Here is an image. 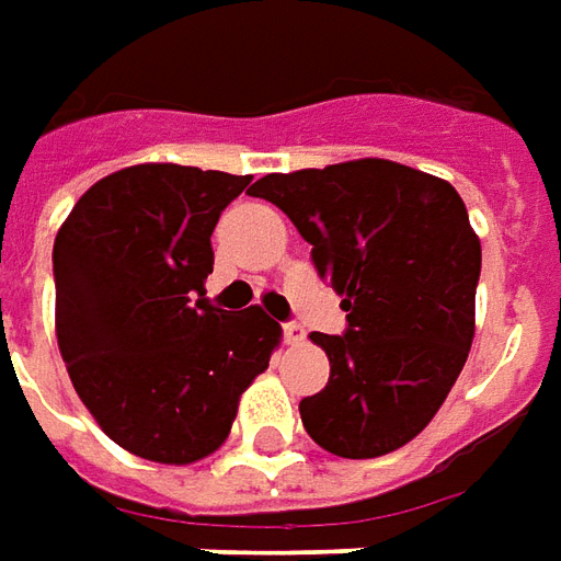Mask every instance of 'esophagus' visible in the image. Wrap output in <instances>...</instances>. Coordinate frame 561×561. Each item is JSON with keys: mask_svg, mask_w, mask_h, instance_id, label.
I'll list each match as a JSON object with an SVG mask.
<instances>
[{"mask_svg": "<svg viewBox=\"0 0 561 561\" xmlns=\"http://www.w3.org/2000/svg\"><path fill=\"white\" fill-rule=\"evenodd\" d=\"M284 339H287V345H302L305 342L302 323H284Z\"/></svg>", "mask_w": 561, "mask_h": 561, "instance_id": "1", "label": "esophagus"}]
</instances>
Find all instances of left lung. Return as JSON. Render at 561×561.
<instances>
[{"mask_svg": "<svg viewBox=\"0 0 561 561\" xmlns=\"http://www.w3.org/2000/svg\"><path fill=\"white\" fill-rule=\"evenodd\" d=\"M277 204L347 311L345 335L311 332L330 381L299 403L308 436L339 458H378L431 424L477 330L482 247L446 180L385 158L268 173Z\"/></svg>", "mask_w": 561, "mask_h": 561, "instance_id": "obj_1", "label": "left lung"}]
</instances>
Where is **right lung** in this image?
I'll return each mask as SVG.
<instances>
[{
  "instance_id": "right-lung-1",
  "label": "right lung",
  "mask_w": 561,
  "mask_h": 561,
  "mask_svg": "<svg viewBox=\"0 0 561 561\" xmlns=\"http://www.w3.org/2000/svg\"><path fill=\"white\" fill-rule=\"evenodd\" d=\"M253 176L134 164L94 183L54 238V327L72 388L112 443L195 465L268 369L280 323L204 293L219 214Z\"/></svg>"
}]
</instances>
